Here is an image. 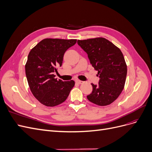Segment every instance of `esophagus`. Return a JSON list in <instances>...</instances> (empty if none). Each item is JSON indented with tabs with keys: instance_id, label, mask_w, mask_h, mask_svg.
<instances>
[{
	"instance_id": "1",
	"label": "esophagus",
	"mask_w": 152,
	"mask_h": 152,
	"mask_svg": "<svg viewBox=\"0 0 152 152\" xmlns=\"http://www.w3.org/2000/svg\"><path fill=\"white\" fill-rule=\"evenodd\" d=\"M76 82H77V84H82V83H83V81H82V80H76Z\"/></svg>"
}]
</instances>
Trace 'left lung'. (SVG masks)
Segmentation results:
<instances>
[{"label":"left lung","instance_id":"obj_1","mask_svg":"<svg viewBox=\"0 0 152 152\" xmlns=\"http://www.w3.org/2000/svg\"><path fill=\"white\" fill-rule=\"evenodd\" d=\"M77 43L100 78L98 86L91 84L93 91L87 99L99 106L111 104L121 94L126 80L127 65L122 51L103 37L78 40Z\"/></svg>","mask_w":152,"mask_h":152}]
</instances>
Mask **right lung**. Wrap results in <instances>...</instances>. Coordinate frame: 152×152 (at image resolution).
Returning a JSON list of instances; mask_svg holds the SVG:
<instances>
[{
    "mask_svg": "<svg viewBox=\"0 0 152 152\" xmlns=\"http://www.w3.org/2000/svg\"><path fill=\"white\" fill-rule=\"evenodd\" d=\"M76 42V39H44L30 51L26 76L31 92L41 104L50 107L60 104L75 86L73 80H57L53 73L62 65L66 50Z\"/></svg>",
    "mask_w": 152,
    "mask_h": 152,
    "instance_id": "obj_1",
    "label": "right lung"
}]
</instances>
